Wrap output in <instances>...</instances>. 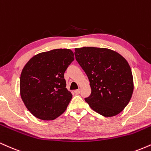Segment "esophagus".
Returning a JSON list of instances; mask_svg holds the SVG:
<instances>
[{
	"mask_svg": "<svg viewBox=\"0 0 151 151\" xmlns=\"http://www.w3.org/2000/svg\"><path fill=\"white\" fill-rule=\"evenodd\" d=\"M74 93H76V94H79V93H80V90L79 89H77V90H74Z\"/></svg>",
	"mask_w": 151,
	"mask_h": 151,
	"instance_id": "esophagus-1",
	"label": "esophagus"
}]
</instances>
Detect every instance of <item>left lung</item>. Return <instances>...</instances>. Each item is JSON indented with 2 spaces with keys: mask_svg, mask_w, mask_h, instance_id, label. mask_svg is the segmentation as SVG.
<instances>
[{
  "mask_svg": "<svg viewBox=\"0 0 151 151\" xmlns=\"http://www.w3.org/2000/svg\"><path fill=\"white\" fill-rule=\"evenodd\" d=\"M75 58L89 79L91 93L85 101L106 117L117 115L131 100L133 91L131 69L126 59L106 48H75Z\"/></svg>",
  "mask_w": 151,
  "mask_h": 151,
  "instance_id": "left-lung-1",
  "label": "left lung"
}]
</instances>
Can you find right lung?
Listing matches in <instances>:
<instances>
[{"label":"right lung","mask_w":151,"mask_h":151,"mask_svg":"<svg viewBox=\"0 0 151 151\" xmlns=\"http://www.w3.org/2000/svg\"><path fill=\"white\" fill-rule=\"evenodd\" d=\"M74 60L70 49H55L35 55L22 69L20 91L34 116L54 120L67 109L72 94L66 88V70Z\"/></svg>","instance_id":"add662e5"}]
</instances>
